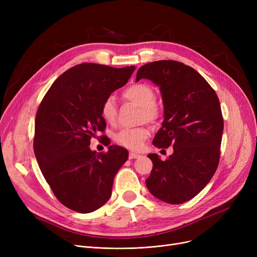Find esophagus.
Returning <instances> with one entry per match:
<instances>
[{
  "instance_id": "1",
  "label": "esophagus",
  "mask_w": 257,
  "mask_h": 257,
  "mask_svg": "<svg viewBox=\"0 0 257 257\" xmlns=\"http://www.w3.org/2000/svg\"><path fill=\"white\" fill-rule=\"evenodd\" d=\"M141 155L138 154V153H134V152H130L129 153V159H134V158H138L140 157Z\"/></svg>"
}]
</instances>
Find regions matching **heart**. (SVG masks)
Masks as SVG:
<instances>
[{
  "label": "heart",
  "instance_id": "1",
  "mask_svg": "<svg viewBox=\"0 0 257 257\" xmlns=\"http://www.w3.org/2000/svg\"><path fill=\"white\" fill-rule=\"evenodd\" d=\"M123 97L141 107V117L150 121L157 120L161 115V108L155 102V90L148 84L136 83L123 91ZM101 115L108 121L113 123L116 117V106L112 97H107L101 105ZM149 130L146 127L124 128L114 136V141L119 146L130 150H139L145 140L149 138Z\"/></svg>",
  "mask_w": 257,
  "mask_h": 257
}]
</instances>
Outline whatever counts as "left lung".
Listing matches in <instances>:
<instances>
[{"label": "left lung", "mask_w": 257, "mask_h": 257, "mask_svg": "<svg viewBox=\"0 0 257 257\" xmlns=\"http://www.w3.org/2000/svg\"><path fill=\"white\" fill-rule=\"evenodd\" d=\"M143 78L159 86L165 107L153 145L174 150L165 161L148 155L153 169L146 185L155 198L181 204L203 190L218 169L224 128L220 101L203 77L179 61L147 63L137 74V81Z\"/></svg>", "instance_id": "left-lung-1"}]
</instances>
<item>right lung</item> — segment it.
<instances>
[{
    "instance_id": "right-lung-1",
    "label": "right lung",
    "mask_w": 257,
    "mask_h": 257,
    "mask_svg": "<svg viewBox=\"0 0 257 257\" xmlns=\"http://www.w3.org/2000/svg\"><path fill=\"white\" fill-rule=\"evenodd\" d=\"M134 70L133 65L77 64L55 80L38 107L34 154L52 192L67 208L88 213L111 196L114 176L128 151L112 145L106 153H97L89 145L106 128L103 101L124 86Z\"/></svg>"
}]
</instances>
